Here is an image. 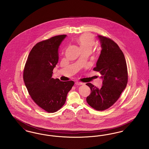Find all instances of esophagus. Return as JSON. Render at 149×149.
Here are the masks:
<instances>
[{
  "mask_svg": "<svg viewBox=\"0 0 149 149\" xmlns=\"http://www.w3.org/2000/svg\"><path fill=\"white\" fill-rule=\"evenodd\" d=\"M75 84L76 85H83V83H81V82H80V81H76L75 82Z\"/></svg>",
  "mask_w": 149,
  "mask_h": 149,
  "instance_id": "esophagus-1",
  "label": "esophagus"
}]
</instances>
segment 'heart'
Returning <instances> with one entry per match:
<instances>
[{"instance_id": "1", "label": "heart", "mask_w": 149, "mask_h": 149, "mask_svg": "<svg viewBox=\"0 0 149 149\" xmlns=\"http://www.w3.org/2000/svg\"><path fill=\"white\" fill-rule=\"evenodd\" d=\"M77 42L82 50H91L95 44L94 36L89 33H85L80 36L77 39Z\"/></svg>"}]
</instances>
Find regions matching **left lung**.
<instances>
[{
    "label": "left lung",
    "mask_w": 149,
    "mask_h": 149,
    "mask_svg": "<svg viewBox=\"0 0 149 149\" xmlns=\"http://www.w3.org/2000/svg\"><path fill=\"white\" fill-rule=\"evenodd\" d=\"M102 50L94 71L99 72L103 79L98 88L86 83L91 90L86 102L97 111H104L118 99L128 81L127 68L124 54L118 45L111 39L98 36Z\"/></svg>",
    "instance_id": "left-lung-1"
}]
</instances>
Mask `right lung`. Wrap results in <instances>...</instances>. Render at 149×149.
I'll list each match as a JSON object with an SVG mask.
<instances>
[{"label":"right lung","instance_id":"add662e5","mask_svg":"<svg viewBox=\"0 0 149 149\" xmlns=\"http://www.w3.org/2000/svg\"><path fill=\"white\" fill-rule=\"evenodd\" d=\"M65 35L56 36L37 43L29 52L23 71L29 94L45 111L54 113L64 106L73 81H61L52 78L58 60V50Z\"/></svg>","mask_w":149,"mask_h":149}]
</instances>
